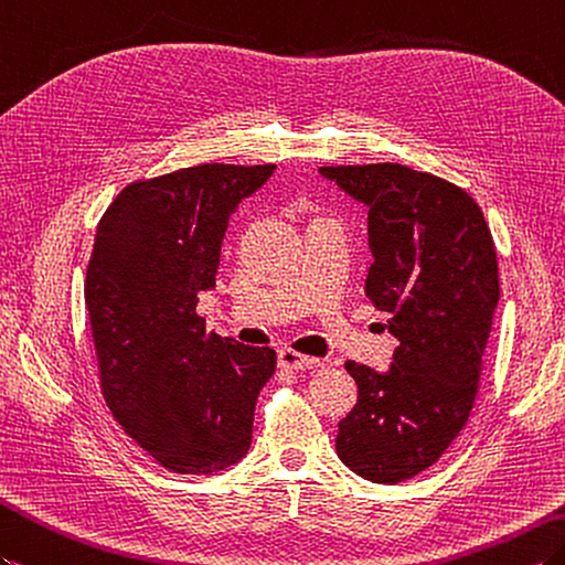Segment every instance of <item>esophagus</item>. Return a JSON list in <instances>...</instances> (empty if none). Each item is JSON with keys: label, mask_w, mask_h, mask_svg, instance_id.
<instances>
[{"label": "esophagus", "mask_w": 565, "mask_h": 565, "mask_svg": "<svg viewBox=\"0 0 565 565\" xmlns=\"http://www.w3.org/2000/svg\"><path fill=\"white\" fill-rule=\"evenodd\" d=\"M279 365L281 369H291V371H306V369H318V365H322V361L315 356H306V353H298L294 349H281Z\"/></svg>", "instance_id": "34e87169"}]
</instances>
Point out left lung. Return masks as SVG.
Here are the masks:
<instances>
[{"mask_svg": "<svg viewBox=\"0 0 565 565\" xmlns=\"http://www.w3.org/2000/svg\"><path fill=\"white\" fill-rule=\"evenodd\" d=\"M369 209V296L399 347L377 373L347 361L359 402L339 422L337 455L373 483L438 462L467 424L501 296L491 231L452 182L402 163L324 166Z\"/></svg>", "mask_w": 565, "mask_h": 565, "instance_id": "8db88e82", "label": "left lung"}]
</instances>
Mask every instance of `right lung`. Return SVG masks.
<instances>
[{
    "label": "right lung",
    "instance_id": "right-lung-1",
    "mask_svg": "<svg viewBox=\"0 0 565 565\" xmlns=\"http://www.w3.org/2000/svg\"><path fill=\"white\" fill-rule=\"evenodd\" d=\"M277 166L204 163L127 185L103 214L86 271L103 397L115 422L175 475H218L250 450L267 347L206 334L231 214Z\"/></svg>",
    "mask_w": 565,
    "mask_h": 565
}]
</instances>
